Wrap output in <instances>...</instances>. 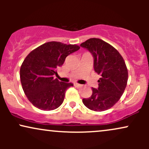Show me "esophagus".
Returning <instances> with one entry per match:
<instances>
[{
  "mask_svg": "<svg viewBox=\"0 0 149 149\" xmlns=\"http://www.w3.org/2000/svg\"><path fill=\"white\" fill-rule=\"evenodd\" d=\"M74 85L77 87V88H80V87H82V85L78 84V83H74Z\"/></svg>",
  "mask_w": 149,
  "mask_h": 149,
  "instance_id": "esophagus-1",
  "label": "esophagus"
}]
</instances>
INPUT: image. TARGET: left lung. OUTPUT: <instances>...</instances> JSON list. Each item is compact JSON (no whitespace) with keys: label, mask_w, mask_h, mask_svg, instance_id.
Returning a JSON list of instances; mask_svg holds the SVG:
<instances>
[{"label":"left lung","mask_w":149,"mask_h":149,"mask_svg":"<svg viewBox=\"0 0 149 149\" xmlns=\"http://www.w3.org/2000/svg\"><path fill=\"white\" fill-rule=\"evenodd\" d=\"M94 57V69L101 77L98 88L83 103L89 109L103 111L118 102L127 83L128 73L123 58L110 44L99 38H90L80 44Z\"/></svg>","instance_id":"1"}]
</instances>
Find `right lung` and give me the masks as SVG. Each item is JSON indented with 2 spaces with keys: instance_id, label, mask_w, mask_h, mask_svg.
<instances>
[{
  "instance_id": "1",
  "label": "right lung",
  "mask_w": 149,
  "mask_h": 149,
  "mask_svg": "<svg viewBox=\"0 0 149 149\" xmlns=\"http://www.w3.org/2000/svg\"><path fill=\"white\" fill-rule=\"evenodd\" d=\"M80 49L76 45L48 42L31 51L20 69V80L24 92L34 107L43 111L57 109L64 100L66 90L73 86L54 78L57 69L65 59Z\"/></svg>"
}]
</instances>
